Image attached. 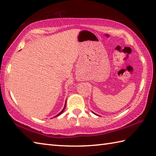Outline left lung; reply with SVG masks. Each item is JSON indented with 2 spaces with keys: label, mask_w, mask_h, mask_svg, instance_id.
Returning <instances> with one entry per match:
<instances>
[{
  "label": "left lung",
  "mask_w": 156,
  "mask_h": 156,
  "mask_svg": "<svg viewBox=\"0 0 156 156\" xmlns=\"http://www.w3.org/2000/svg\"><path fill=\"white\" fill-rule=\"evenodd\" d=\"M93 114H95V115H97V114H95V113H94V112H93Z\"/></svg>",
  "instance_id": "1"
}]
</instances>
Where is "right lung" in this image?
<instances>
[{"label": "right lung", "instance_id": "1", "mask_svg": "<svg viewBox=\"0 0 156 156\" xmlns=\"http://www.w3.org/2000/svg\"><path fill=\"white\" fill-rule=\"evenodd\" d=\"M66 103H65V105H64V108H63V109H62V112H59V114H58L57 115H55V117H57V116H58V115H59L60 114H62V113L63 112V111H64V109H65V108H66Z\"/></svg>", "mask_w": 156, "mask_h": 156}]
</instances>
